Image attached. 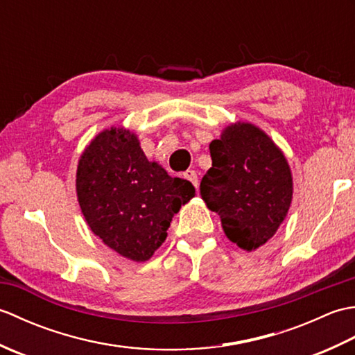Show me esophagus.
<instances>
[{
	"instance_id": "1",
	"label": "esophagus",
	"mask_w": 355,
	"mask_h": 355,
	"mask_svg": "<svg viewBox=\"0 0 355 355\" xmlns=\"http://www.w3.org/2000/svg\"><path fill=\"white\" fill-rule=\"evenodd\" d=\"M183 177H184L186 180H189V182L198 189V177H197V172H195V171H186V172L183 173Z\"/></svg>"
}]
</instances>
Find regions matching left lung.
<instances>
[{"label":"left lung","mask_w":355,"mask_h":355,"mask_svg":"<svg viewBox=\"0 0 355 355\" xmlns=\"http://www.w3.org/2000/svg\"><path fill=\"white\" fill-rule=\"evenodd\" d=\"M212 168L200 184L232 243L253 252L275 236L293 200L290 164L259 126L235 122L209 145Z\"/></svg>","instance_id":"8db88e82"}]
</instances>
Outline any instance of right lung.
Here are the masks:
<instances>
[{
    "label": "right lung",
    "mask_w": 355,
    "mask_h": 355,
    "mask_svg": "<svg viewBox=\"0 0 355 355\" xmlns=\"http://www.w3.org/2000/svg\"><path fill=\"white\" fill-rule=\"evenodd\" d=\"M78 201L88 227L105 245L135 262L153 258L195 187L149 162L137 134L111 126L89 141L76 171Z\"/></svg>",
    "instance_id": "1"
}]
</instances>
